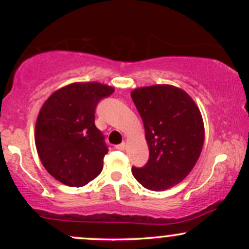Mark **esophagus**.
<instances>
[{
  "label": "esophagus",
  "mask_w": 249,
  "mask_h": 249,
  "mask_svg": "<svg viewBox=\"0 0 249 249\" xmlns=\"http://www.w3.org/2000/svg\"><path fill=\"white\" fill-rule=\"evenodd\" d=\"M125 147H126V144H125V142H122V144L116 145V148H117V150L124 151V150H125Z\"/></svg>",
  "instance_id": "esophagus-1"
}]
</instances>
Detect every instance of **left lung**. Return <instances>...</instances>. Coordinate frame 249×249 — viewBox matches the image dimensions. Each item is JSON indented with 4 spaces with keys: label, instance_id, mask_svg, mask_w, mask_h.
Listing matches in <instances>:
<instances>
[{
    "label": "left lung",
    "instance_id": "8db88e82",
    "mask_svg": "<svg viewBox=\"0 0 249 249\" xmlns=\"http://www.w3.org/2000/svg\"><path fill=\"white\" fill-rule=\"evenodd\" d=\"M132 101L145 128L150 158L132 167L139 184L165 191L182 181L201 153L205 127L199 107L188 93L168 84L134 89Z\"/></svg>",
    "mask_w": 249,
    "mask_h": 249
}]
</instances>
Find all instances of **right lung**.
I'll return each instance as SVG.
<instances>
[{
    "label": "right lung",
    "instance_id": "obj_1",
    "mask_svg": "<svg viewBox=\"0 0 249 249\" xmlns=\"http://www.w3.org/2000/svg\"><path fill=\"white\" fill-rule=\"evenodd\" d=\"M113 91L102 83H72L42 105L35 126L37 153L45 170L62 184L82 187L102 172L108 150L95 125V111Z\"/></svg>",
    "mask_w": 249,
    "mask_h": 249
}]
</instances>
